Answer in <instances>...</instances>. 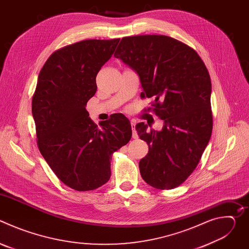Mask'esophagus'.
Listing matches in <instances>:
<instances>
[{
  "instance_id": "34e87169",
  "label": "esophagus",
  "mask_w": 249,
  "mask_h": 249,
  "mask_svg": "<svg viewBox=\"0 0 249 249\" xmlns=\"http://www.w3.org/2000/svg\"><path fill=\"white\" fill-rule=\"evenodd\" d=\"M135 126H136V124H135V122H131V127H132V130H133V135H132V137H133V139H138V134H137V131L135 130Z\"/></svg>"
}]
</instances>
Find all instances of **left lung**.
Here are the masks:
<instances>
[{
    "label": "left lung",
    "mask_w": 249,
    "mask_h": 249,
    "mask_svg": "<svg viewBox=\"0 0 249 249\" xmlns=\"http://www.w3.org/2000/svg\"><path fill=\"white\" fill-rule=\"evenodd\" d=\"M114 57L136 71L141 98H153L148 110L164 122L160 132L136 125L149 145L141 175L157 189L178 187L197 167L213 130L208 70L193 48L165 35L123 37Z\"/></svg>",
    "instance_id": "1"
}]
</instances>
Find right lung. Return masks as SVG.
Here are the masks:
<instances>
[{"label":"right lung","instance_id":"right-lung-1","mask_svg":"<svg viewBox=\"0 0 249 249\" xmlns=\"http://www.w3.org/2000/svg\"><path fill=\"white\" fill-rule=\"evenodd\" d=\"M119 40L88 39L56 50L43 65L32 96L38 149L58 178L77 191L107 182L112 154L132 137L122 113L98 127L86 109L97 89L96 75Z\"/></svg>","mask_w":249,"mask_h":249}]
</instances>
